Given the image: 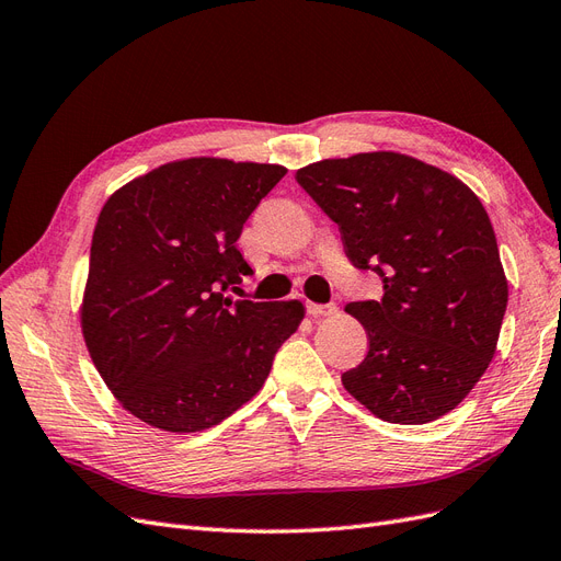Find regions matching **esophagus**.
Here are the masks:
<instances>
[{
	"mask_svg": "<svg viewBox=\"0 0 561 561\" xmlns=\"http://www.w3.org/2000/svg\"><path fill=\"white\" fill-rule=\"evenodd\" d=\"M307 311H309V316H313V318H322V316L336 313V307H334V304H313V301H309V304H307Z\"/></svg>",
	"mask_w": 561,
	"mask_h": 561,
	"instance_id": "34e87169",
	"label": "esophagus"
}]
</instances>
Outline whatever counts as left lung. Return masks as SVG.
Instances as JSON below:
<instances>
[{
	"label": "left lung",
	"instance_id": "left-lung-1",
	"mask_svg": "<svg viewBox=\"0 0 561 561\" xmlns=\"http://www.w3.org/2000/svg\"><path fill=\"white\" fill-rule=\"evenodd\" d=\"M297 182L336 222L346 257L383 283L351 301L367 332L348 393L388 421L419 426L451 412L496 353L507 280L482 201L451 173L398 151L322 159Z\"/></svg>",
	"mask_w": 561,
	"mask_h": 561
}]
</instances>
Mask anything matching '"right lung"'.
<instances>
[{
  "label": "right lung",
  "instance_id": "1",
  "mask_svg": "<svg viewBox=\"0 0 561 561\" xmlns=\"http://www.w3.org/2000/svg\"><path fill=\"white\" fill-rule=\"evenodd\" d=\"M287 168L192 157L116 190L98 215L81 332L126 412L198 433L264 386L304 304L239 301L252 268L236 241Z\"/></svg>",
  "mask_w": 561,
  "mask_h": 561
}]
</instances>
